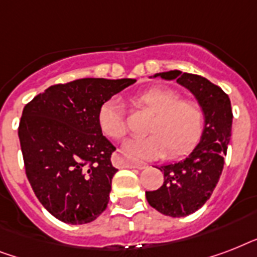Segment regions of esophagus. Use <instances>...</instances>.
<instances>
[{"mask_svg":"<svg viewBox=\"0 0 257 257\" xmlns=\"http://www.w3.org/2000/svg\"><path fill=\"white\" fill-rule=\"evenodd\" d=\"M113 165L117 168H137V169H144L148 167V164L145 163H140V161H129L124 157L114 155L113 156Z\"/></svg>","mask_w":257,"mask_h":257,"instance_id":"obj_1","label":"esophagus"}]
</instances>
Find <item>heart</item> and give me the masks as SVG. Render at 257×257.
<instances>
[{
    "mask_svg": "<svg viewBox=\"0 0 257 257\" xmlns=\"http://www.w3.org/2000/svg\"><path fill=\"white\" fill-rule=\"evenodd\" d=\"M176 90L155 86L135 97V104L153 113L144 137H132L121 147L122 155L136 160H152L169 151L173 157L189 152L204 131V112L199 102L180 100ZM101 131L110 139L120 140L128 131L124 105L118 97H110L98 110Z\"/></svg>",
    "mask_w": 257,
    "mask_h": 257,
    "instance_id": "heart-1",
    "label": "heart"
}]
</instances>
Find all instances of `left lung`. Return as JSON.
Listing matches in <instances>:
<instances>
[{"label":"left lung","mask_w":257,"mask_h":257,"mask_svg":"<svg viewBox=\"0 0 257 257\" xmlns=\"http://www.w3.org/2000/svg\"><path fill=\"white\" fill-rule=\"evenodd\" d=\"M152 77L175 80L187 88L204 112L199 144L184 160L156 167L164 173V183L156 191L145 192L149 205L156 211L184 217L203 207L221 176L232 132L231 101L223 89L197 74L169 70Z\"/></svg>","instance_id":"8db88e82"}]
</instances>
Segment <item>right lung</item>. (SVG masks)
Instances as JSON below:
<instances>
[{
    "label": "right lung",
    "instance_id": "obj_1",
    "mask_svg": "<svg viewBox=\"0 0 257 257\" xmlns=\"http://www.w3.org/2000/svg\"><path fill=\"white\" fill-rule=\"evenodd\" d=\"M135 78H80L49 86L22 110L18 128L26 177L45 209L86 224L106 209L116 151L98 124L101 105Z\"/></svg>",
    "mask_w": 257,
    "mask_h": 257
}]
</instances>
